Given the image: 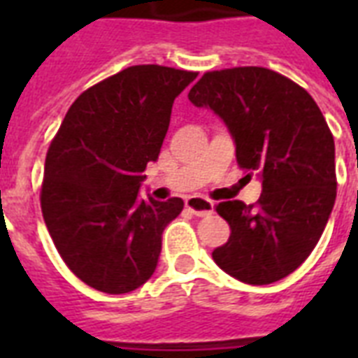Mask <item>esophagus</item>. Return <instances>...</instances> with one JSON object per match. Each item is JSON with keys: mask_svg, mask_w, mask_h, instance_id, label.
Segmentation results:
<instances>
[{"mask_svg": "<svg viewBox=\"0 0 358 358\" xmlns=\"http://www.w3.org/2000/svg\"><path fill=\"white\" fill-rule=\"evenodd\" d=\"M185 206L189 208L191 212L199 215V217H206L210 213H213V202L202 196H189L185 199Z\"/></svg>", "mask_w": 358, "mask_h": 358, "instance_id": "esophagus-1", "label": "esophagus"}]
</instances>
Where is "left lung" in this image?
Here are the masks:
<instances>
[{
	"label": "left lung",
	"instance_id": "left-lung-1",
	"mask_svg": "<svg viewBox=\"0 0 358 358\" xmlns=\"http://www.w3.org/2000/svg\"><path fill=\"white\" fill-rule=\"evenodd\" d=\"M187 98L223 120L239 167L262 182L256 206L219 202L232 234L213 260L255 286L288 277L320 241L336 199L334 139L317 103L303 87L260 66L206 72Z\"/></svg>",
	"mask_w": 358,
	"mask_h": 358
}]
</instances>
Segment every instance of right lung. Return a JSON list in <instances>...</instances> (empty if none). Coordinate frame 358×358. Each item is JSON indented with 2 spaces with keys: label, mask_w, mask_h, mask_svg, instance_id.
<instances>
[{
  "label": "right lung",
  "mask_w": 358,
  "mask_h": 358,
  "mask_svg": "<svg viewBox=\"0 0 358 358\" xmlns=\"http://www.w3.org/2000/svg\"><path fill=\"white\" fill-rule=\"evenodd\" d=\"M196 72L137 64L78 96L50 145L41 206L64 264L103 294H128L154 275L167 224L184 201L141 199L173 103Z\"/></svg>",
  "instance_id": "obj_1"
}]
</instances>
